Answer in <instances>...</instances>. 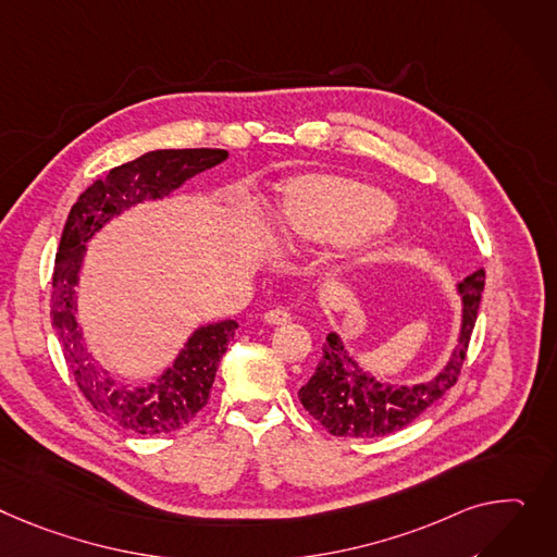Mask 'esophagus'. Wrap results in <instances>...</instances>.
Returning a JSON list of instances; mask_svg holds the SVG:
<instances>
[{
    "label": "esophagus",
    "instance_id": "1",
    "mask_svg": "<svg viewBox=\"0 0 557 557\" xmlns=\"http://www.w3.org/2000/svg\"><path fill=\"white\" fill-rule=\"evenodd\" d=\"M264 320L269 324H286V322H290V313L284 309H271L264 313Z\"/></svg>",
    "mask_w": 557,
    "mask_h": 557
}]
</instances>
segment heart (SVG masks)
Instances as JSON below:
<instances>
[{
  "label": "heart",
  "mask_w": 557,
  "mask_h": 557,
  "mask_svg": "<svg viewBox=\"0 0 557 557\" xmlns=\"http://www.w3.org/2000/svg\"><path fill=\"white\" fill-rule=\"evenodd\" d=\"M389 201L341 176H302L286 185L275 228L286 242H360L383 228Z\"/></svg>",
  "instance_id": "1"
}]
</instances>
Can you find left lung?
<instances>
[{
    "instance_id": "1",
    "label": "left lung",
    "mask_w": 557,
    "mask_h": 557,
    "mask_svg": "<svg viewBox=\"0 0 557 557\" xmlns=\"http://www.w3.org/2000/svg\"><path fill=\"white\" fill-rule=\"evenodd\" d=\"M484 282V269H476L457 284L463 305L459 338L448 362L434 379L419 385L381 383L354 360L338 333H329L315 374L298 392L305 410L333 436L374 438L410 425L457 383L476 322Z\"/></svg>"
}]
</instances>
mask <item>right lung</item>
<instances>
[{
  "instance_id": "add662e5",
  "label": "right lung",
  "mask_w": 557,
  "mask_h": 557,
  "mask_svg": "<svg viewBox=\"0 0 557 557\" xmlns=\"http://www.w3.org/2000/svg\"><path fill=\"white\" fill-rule=\"evenodd\" d=\"M228 159L226 150H157L109 170L73 203L53 267L51 322L66 364L85 398L111 423L136 434H168L188 425L210 398L221 356L235 336L237 322L199 326L165 372L143 387L119 385L91 358L76 313L87 242L121 212L170 197L195 174Z\"/></svg>"
}]
</instances>
